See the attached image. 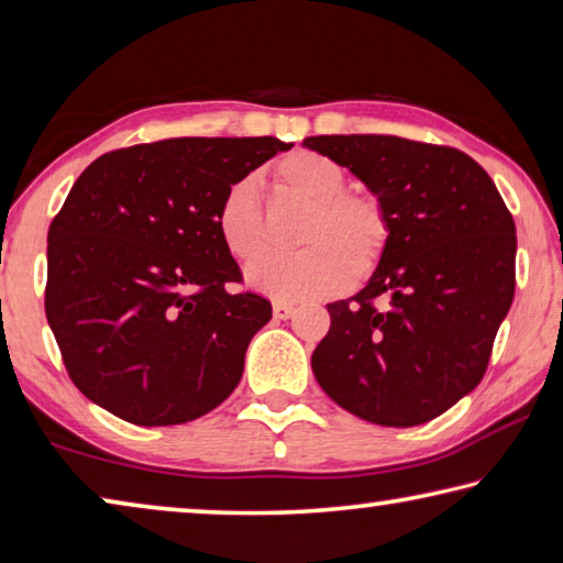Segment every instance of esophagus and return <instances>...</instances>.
I'll use <instances>...</instances> for the list:
<instances>
[{
    "label": "esophagus",
    "instance_id": "esophagus-1",
    "mask_svg": "<svg viewBox=\"0 0 563 563\" xmlns=\"http://www.w3.org/2000/svg\"><path fill=\"white\" fill-rule=\"evenodd\" d=\"M272 311H274V319H291L294 317V311H297V307H294V303H289V301H274V307H272Z\"/></svg>",
    "mask_w": 563,
    "mask_h": 563
}]
</instances>
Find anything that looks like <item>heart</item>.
Here are the masks:
<instances>
[{"label": "heart", "instance_id": "1", "mask_svg": "<svg viewBox=\"0 0 563 563\" xmlns=\"http://www.w3.org/2000/svg\"><path fill=\"white\" fill-rule=\"evenodd\" d=\"M274 175L282 195L309 207L297 236L303 250L252 266L246 272L250 287L287 301L321 299L376 272L390 240L388 212L376 195L343 192V167L313 151L284 155ZM214 224L227 254L236 262L250 264L269 250L252 175L227 187Z\"/></svg>", "mask_w": 563, "mask_h": 563}]
</instances>
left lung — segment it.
I'll list each match as a JSON object with an SVG mask.
<instances>
[{"mask_svg":"<svg viewBox=\"0 0 563 563\" xmlns=\"http://www.w3.org/2000/svg\"><path fill=\"white\" fill-rule=\"evenodd\" d=\"M386 207L390 240L356 297L327 303L311 356L327 396L386 428L442 416L477 388L515 299L517 230L485 167L398 135L303 141Z\"/></svg>","mask_w":563,"mask_h":563,"instance_id":"left-lung-1","label":"left lung"}]
</instances>
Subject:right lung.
<instances>
[{"instance_id":"obj_1","label":"right lung","mask_w":563,"mask_h":563,"mask_svg":"<svg viewBox=\"0 0 563 563\" xmlns=\"http://www.w3.org/2000/svg\"><path fill=\"white\" fill-rule=\"evenodd\" d=\"M291 143L173 137L106 153L48 227L46 319L74 386L133 426H183L236 388L272 319L217 234L227 187Z\"/></svg>"}]
</instances>
